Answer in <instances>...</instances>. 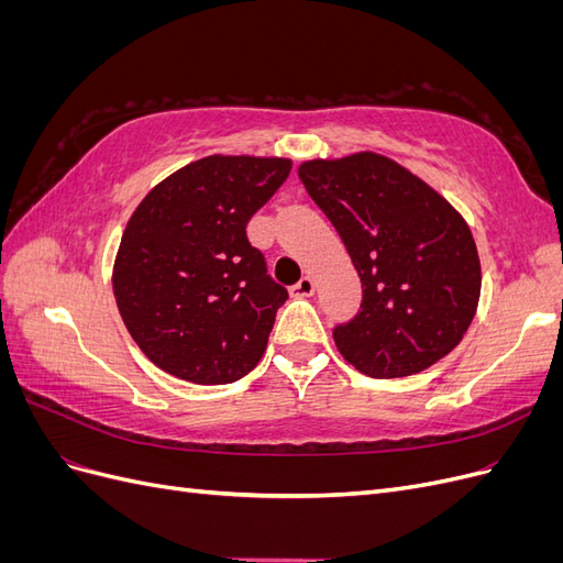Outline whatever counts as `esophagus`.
<instances>
[{
  "mask_svg": "<svg viewBox=\"0 0 563 563\" xmlns=\"http://www.w3.org/2000/svg\"><path fill=\"white\" fill-rule=\"evenodd\" d=\"M312 291H314L312 277H300V279L291 286V296H294V298H308V296H312Z\"/></svg>",
  "mask_w": 563,
  "mask_h": 563,
  "instance_id": "esophagus-1",
  "label": "esophagus"
}]
</instances>
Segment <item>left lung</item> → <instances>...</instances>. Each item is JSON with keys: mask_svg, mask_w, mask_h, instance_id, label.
Masks as SVG:
<instances>
[{"mask_svg": "<svg viewBox=\"0 0 563 563\" xmlns=\"http://www.w3.org/2000/svg\"><path fill=\"white\" fill-rule=\"evenodd\" d=\"M362 279V308L338 323L340 354L371 378H401L446 356L474 319L482 265L472 232L432 187L376 152L298 168Z\"/></svg>", "mask_w": 563, "mask_h": 563, "instance_id": "left-lung-1", "label": "left lung"}]
</instances>
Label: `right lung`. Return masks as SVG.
I'll use <instances>...</instances> for the list:
<instances>
[{
  "label": "right lung",
  "instance_id": "add662e5",
  "mask_svg": "<svg viewBox=\"0 0 563 563\" xmlns=\"http://www.w3.org/2000/svg\"><path fill=\"white\" fill-rule=\"evenodd\" d=\"M291 159L211 155L152 187L129 218L112 288L143 354L197 385L244 378L261 362L288 291L251 246V216Z\"/></svg>",
  "mask_w": 563,
  "mask_h": 563
}]
</instances>
